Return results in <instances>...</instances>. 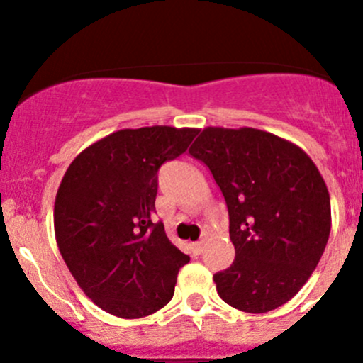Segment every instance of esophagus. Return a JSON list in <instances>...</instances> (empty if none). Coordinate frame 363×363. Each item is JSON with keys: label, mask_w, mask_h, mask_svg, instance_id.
Here are the masks:
<instances>
[{"label": "esophagus", "mask_w": 363, "mask_h": 363, "mask_svg": "<svg viewBox=\"0 0 363 363\" xmlns=\"http://www.w3.org/2000/svg\"><path fill=\"white\" fill-rule=\"evenodd\" d=\"M202 247H203L202 242H193V244H191V252H193V256H200V255H202Z\"/></svg>", "instance_id": "34e87169"}]
</instances>
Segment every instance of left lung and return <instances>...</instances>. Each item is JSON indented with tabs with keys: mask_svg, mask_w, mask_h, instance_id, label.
Segmentation results:
<instances>
[{
	"mask_svg": "<svg viewBox=\"0 0 363 363\" xmlns=\"http://www.w3.org/2000/svg\"><path fill=\"white\" fill-rule=\"evenodd\" d=\"M221 188L230 214L232 267L214 276L228 306L277 309L316 269L332 228L330 195L314 161L283 137L256 128H203L189 149Z\"/></svg>",
	"mask_w": 363,
	"mask_h": 363,
	"instance_id": "obj_1",
	"label": "left lung"
}]
</instances>
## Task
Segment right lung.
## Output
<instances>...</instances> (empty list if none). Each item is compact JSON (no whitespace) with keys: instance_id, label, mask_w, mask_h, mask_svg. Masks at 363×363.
<instances>
[{"instance_id":"1","label":"right lung","mask_w":363,"mask_h":363,"mask_svg":"<svg viewBox=\"0 0 363 363\" xmlns=\"http://www.w3.org/2000/svg\"><path fill=\"white\" fill-rule=\"evenodd\" d=\"M199 128L119 130L77 155L54 203V233L73 279L100 309L137 320L167 306L189 256L155 223L158 170Z\"/></svg>"}]
</instances>
